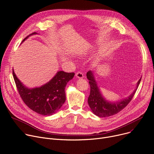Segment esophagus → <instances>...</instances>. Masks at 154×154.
<instances>
[{
    "instance_id": "obj_1",
    "label": "esophagus",
    "mask_w": 154,
    "mask_h": 154,
    "mask_svg": "<svg viewBox=\"0 0 154 154\" xmlns=\"http://www.w3.org/2000/svg\"><path fill=\"white\" fill-rule=\"evenodd\" d=\"M76 78H79V79L83 78V72H81V71H78V72L76 73Z\"/></svg>"
}]
</instances>
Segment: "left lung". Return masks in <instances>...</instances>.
Wrapping results in <instances>:
<instances>
[{
  "mask_svg": "<svg viewBox=\"0 0 154 154\" xmlns=\"http://www.w3.org/2000/svg\"><path fill=\"white\" fill-rule=\"evenodd\" d=\"M86 76L89 80L90 86V93L88 98V103L93 113L100 117H107L114 115L125 108L133 98L142 79L140 78L138 80L136 89L128 98L120 101L112 103L107 101L102 97L92 71H88Z\"/></svg>",
  "mask_w": 154,
  "mask_h": 154,
  "instance_id": "obj_1",
  "label": "left lung"
}]
</instances>
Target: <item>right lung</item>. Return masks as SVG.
Listing matches in <instances>:
<instances>
[{
    "instance_id": "add662e5",
    "label": "right lung",
    "mask_w": 154,
    "mask_h": 154,
    "mask_svg": "<svg viewBox=\"0 0 154 154\" xmlns=\"http://www.w3.org/2000/svg\"><path fill=\"white\" fill-rule=\"evenodd\" d=\"M37 34L35 32L29 34ZM29 35L24 39H26ZM14 79L24 103L34 112L42 115H52L57 112L66 101L65 87L75 76V72L58 71L45 85L29 89L24 86L12 71Z\"/></svg>"
}]
</instances>
